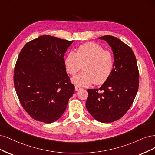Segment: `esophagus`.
I'll return each mask as SVG.
<instances>
[{
    "label": "esophagus",
    "instance_id": "obj_1",
    "mask_svg": "<svg viewBox=\"0 0 155 155\" xmlns=\"http://www.w3.org/2000/svg\"><path fill=\"white\" fill-rule=\"evenodd\" d=\"M81 87H78V86H75V91H79V90H81Z\"/></svg>",
    "mask_w": 155,
    "mask_h": 155
}]
</instances>
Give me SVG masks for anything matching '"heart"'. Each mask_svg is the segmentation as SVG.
I'll return each mask as SVG.
<instances>
[{
  "label": "heart",
  "instance_id": "b5f03b06",
  "mask_svg": "<svg viewBox=\"0 0 155 155\" xmlns=\"http://www.w3.org/2000/svg\"><path fill=\"white\" fill-rule=\"evenodd\" d=\"M64 64L71 75H74L83 65L84 71L71 80L78 86H88L94 82L98 85L107 81L113 70L114 57L110 51L104 50L100 45L89 42L80 46L76 53H69Z\"/></svg>",
  "mask_w": 155,
  "mask_h": 155
}]
</instances>
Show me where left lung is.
I'll list each match as a JSON object with an SVG mask.
<instances>
[{"mask_svg":"<svg viewBox=\"0 0 155 155\" xmlns=\"http://www.w3.org/2000/svg\"><path fill=\"white\" fill-rule=\"evenodd\" d=\"M111 47L114 68L99 89H88L86 107L97 121L110 123L122 118L130 108L138 91L139 72L135 55L127 44L111 35L98 37Z\"/></svg>","mask_w":155,"mask_h":155,"instance_id":"obj_1","label":"left lung"}]
</instances>
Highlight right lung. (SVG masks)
<instances>
[{
  "mask_svg": "<svg viewBox=\"0 0 155 155\" xmlns=\"http://www.w3.org/2000/svg\"><path fill=\"white\" fill-rule=\"evenodd\" d=\"M73 42L46 35L25 44L19 53L14 86L24 110L35 120L57 121L73 96L64 59Z\"/></svg>",
  "mask_w": 155,
  "mask_h": 155,
  "instance_id": "obj_1",
  "label": "right lung"
}]
</instances>
